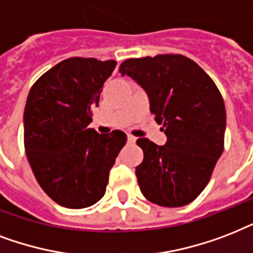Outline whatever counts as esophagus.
<instances>
[{"label": "esophagus", "instance_id": "obj_1", "mask_svg": "<svg viewBox=\"0 0 253 253\" xmlns=\"http://www.w3.org/2000/svg\"><path fill=\"white\" fill-rule=\"evenodd\" d=\"M128 142L129 144H134L136 142V137L132 136V134H128Z\"/></svg>", "mask_w": 253, "mask_h": 253}]
</instances>
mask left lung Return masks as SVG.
<instances>
[{"instance_id":"8db88e82","label":"left lung","mask_w":253,"mask_h":253,"mask_svg":"<svg viewBox=\"0 0 253 253\" xmlns=\"http://www.w3.org/2000/svg\"><path fill=\"white\" fill-rule=\"evenodd\" d=\"M120 74L146 91L150 112L168 137L162 146L137 140L144 152L136 168L141 193L158 206L189 205L207 186L224 149L226 108L218 87L181 54L126 59Z\"/></svg>"}]
</instances>
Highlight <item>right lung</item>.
Segmentation results:
<instances>
[{"label":"right lung","mask_w":253,"mask_h":253,"mask_svg":"<svg viewBox=\"0 0 253 253\" xmlns=\"http://www.w3.org/2000/svg\"><path fill=\"white\" fill-rule=\"evenodd\" d=\"M115 60L68 58L44 72L31 87L23 113V140L31 170L58 205L84 209L105 194L109 170L126 142L113 130L88 128Z\"/></svg>","instance_id":"right-lung-1"}]
</instances>
